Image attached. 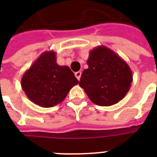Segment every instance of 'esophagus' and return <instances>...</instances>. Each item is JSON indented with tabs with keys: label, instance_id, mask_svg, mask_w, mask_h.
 Wrapping results in <instances>:
<instances>
[{
	"label": "esophagus",
	"instance_id": "34e87169",
	"mask_svg": "<svg viewBox=\"0 0 157 157\" xmlns=\"http://www.w3.org/2000/svg\"><path fill=\"white\" fill-rule=\"evenodd\" d=\"M75 77L77 78V80H80L81 79V75H82V72L81 71H77V72H75Z\"/></svg>",
	"mask_w": 157,
	"mask_h": 157
}]
</instances>
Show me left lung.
<instances>
[{"label":"left lung","instance_id":"8db88e82","mask_svg":"<svg viewBox=\"0 0 157 157\" xmlns=\"http://www.w3.org/2000/svg\"><path fill=\"white\" fill-rule=\"evenodd\" d=\"M86 63L88 68L82 72L79 85L93 103L111 106L124 98L133 75L119 55L105 46H98L90 51Z\"/></svg>","mask_w":157,"mask_h":157}]
</instances>
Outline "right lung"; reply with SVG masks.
I'll list each match as a JSON object with an SVG mask.
<instances>
[{"mask_svg": "<svg viewBox=\"0 0 157 157\" xmlns=\"http://www.w3.org/2000/svg\"><path fill=\"white\" fill-rule=\"evenodd\" d=\"M79 83L66 65L56 63L53 50L42 54L21 80L22 90L29 99L43 108H51L64 101L70 90Z\"/></svg>", "mask_w": 157, "mask_h": 157, "instance_id": "right-lung-1", "label": "right lung"}]
</instances>
